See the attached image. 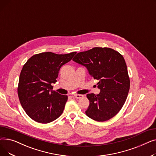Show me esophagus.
Instances as JSON below:
<instances>
[{
    "label": "esophagus",
    "instance_id": "obj_1",
    "mask_svg": "<svg viewBox=\"0 0 156 156\" xmlns=\"http://www.w3.org/2000/svg\"><path fill=\"white\" fill-rule=\"evenodd\" d=\"M72 97H73V98H74V99H80V98L83 97V95L75 94V95H73Z\"/></svg>",
    "mask_w": 156,
    "mask_h": 156
}]
</instances>
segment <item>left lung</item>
Returning a JSON list of instances; mask_svg holds the SVG:
<instances>
[{
  "mask_svg": "<svg viewBox=\"0 0 156 156\" xmlns=\"http://www.w3.org/2000/svg\"><path fill=\"white\" fill-rule=\"evenodd\" d=\"M73 61L83 65L90 75L97 80L101 92L88 94L90 104L85 113L95 121H108L123 106L130 87L126 64L118 51L108 47H94L78 53Z\"/></svg>",
  "mask_w": 156,
  "mask_h": 156,
  "instance_id": "obj_1",
  "label": "left lung"
}]
</instances>
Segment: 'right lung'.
<instances>
[{
	"instance_id": "add662e5",
	"label": "right lung",
	"mask_w": 156,
	"mask_h": 156,
	"mask_svg": "<svg viewBox=\"0 0 156 156\" xmlns=\"http://www.w3.org/2000/svg\"><path fill=\"white\" fill-rule=\"evenodd\" d=\"M76 54H57L42 52L31 57L23 65L18 87V94L23 109L33 120L48 123L63 112L68 96L52 90L62 65Z\"/></svg>"
}]
</instances>
